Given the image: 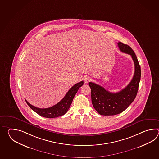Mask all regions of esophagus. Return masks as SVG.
Returning <instances> with one entry per match:
<instances>
[{
  "label": "esophagus",
  "instance_id": "esophagus-1",
  "mask_svg": "<svg viewBox=\"0 0 159 159\" xmlns=\"http://www.w3.org/2000/svg\"><path fill=\"white\" fill-rule=\"evenodd\" d=\"M90 80H91V78H90L89 77H86L84 79V83L88 84L89 81H90Z\"/></svg>",
  "mask_w": 159,
  "mask_h": 159
}]
</instances>
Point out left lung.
Wrapping results in <instances>:
<instances>
[{"instance_id":"1","label":"left lung","mask_w":159,"mask_h":159,"mask_svg":"<svg viewBox=\"0 0 159 159\" xmlns=\"http://www.w3.org/2000/svg\"><path fill=\"white\" fill-rule=\"evenodd\" d=\"M120 51L131 56L135 65L132 80L125 88L112 93L93 82H89L91 88V102L96 111L102 115H115L121 113L134 101L138 90L141 77L140 66L132 48L128 45L118 43Z\"/></svg>"}]
</instances>
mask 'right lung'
Listing matches in <instances>:
<instances>
[{
  "instance_id": "add662e5",
  "label": "right lung",
  "mask_w": 159,
  "mask_h": 159,
  "mask_svg": "<svg viewBox=\"0 0 159 159\" xmlns=\"http://www.w3.org/2000/svg\"><path fill=\"white\" fill-rule=\"evenodd\" d=\"M84 84V82L81 81L72 86L68 91L64 98L59 102L56 105L47 108H40L30 105L27 100V105L30 106L31 109L41 116L48 118H54L64 115L68 111L69 108L71 104L73 99L78 91V89Z\"/></svg>"
}]
</instances>
